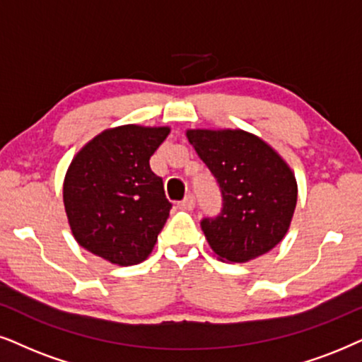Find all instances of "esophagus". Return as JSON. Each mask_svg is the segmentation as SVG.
Segmentation results:
<instances>
[{
	"instance_id": "1",
	"label": "esophagus",
	"mask_w": 362,
	"mask_h": 362,
	"mask_svg": "<svg viewBox=\"0 0 362 362\" xmlns=\"http://www.w3.org/2000/svg\"><path fill=\"white\" fill-rule=\"evenodd\" d=\"M180 209H184V210H192L194 209V205H195V202H194V197L192 195H187L184 200H180Z\"/></svg>"
}]
</instances>
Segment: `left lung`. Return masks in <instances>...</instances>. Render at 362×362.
I'll use <instances>...</instances> for the list:
<instances>
[{"instance_id": "left-lung-1", "label": "left lung", "mask_w": 362, "mask_h": 362, "mask_svg": "<svg viewBox=\"0 0 362 362\" xmlns=\"http://www.w3.org/2000/svg\"><path fill=\"white\" fill-rule=\"evenodd\" d=\"M187 139L222 194L218 215L200 222L218 259L249 262L274 249L286 235L297 204L291 167L244 130H187Z\"/></svg>"}]
</instances>
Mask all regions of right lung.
Listing matches in <instances>:
<instances>
[{"instance_id":"add662e5","label":"right lung","mask_w":362,"mask_h":362,"mask_svg":"<svg viewBox=\"0 0 362 362\" xmlns=\"http://www.w3.org/2000/svg\"><path fill=\"white\" fill-rule=\"evenodd\" d=\"M168 134V127L110 128L71 160L63 202L73 237L88 252L118 265L152 252L172 204L150 157Z\"/></svg>"}]
</instances>
